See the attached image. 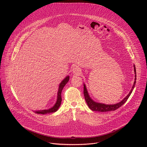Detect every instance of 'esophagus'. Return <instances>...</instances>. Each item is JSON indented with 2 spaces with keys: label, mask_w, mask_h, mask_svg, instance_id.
<instances>
[{
  "label": "esophagus",
  "mask_w": 147,
  "mask_h": 147,
  "mask_svg": "<svg viewBox=\"0 0 147 147\" xmlns=\"http://www.w3.org/2000/svg\"><path fill=\"white\" fill-rule=\"evenodd\" d=\"M72 71L75 74H80L81 73L80 69L77 66H74L72 69Z\"/></svg>",
  "instance_id": "34e87169"
}]
</instances>
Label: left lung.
<instances>
[{
	"label": "left lung",
	"instance_id": "8db88e82",
	"mask_svg": "<svg viewBox=\"0 0 147 147\" xmlns=\"http://www.w3.org/2000/svg\"><path fill=\"white\" fill-rule=\"evenodd\" d=\"M134 71H135V82L134 83V85L132 86V89L131 90V91L129 92V94L120 102L116 104H102V103H100V102H97L94 101V100H93V99L90 97L86 86L85 85V84H84V97H85V101L88 104V106L89 107V108L93 111H97V112H109V111H115L116 109H117L118 108H119L120 107H121L128 99V98L129 97L130 95L131 94L135 84H136V67H135V65H134Z\"/></svg>",
	"mask_w": 147,
	"mask_h": 147
}]
</instances>
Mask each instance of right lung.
Segmentation results:
<instances>
[{"mask_svg":"<svg viewBox=\"0 0 147 147\" xmlns=\"http://www.w3.org/2000/svg\"><path fill=\"white\" fill-rule=\"evenodd\" d=\"M69 80V76H66L60 83L58 90V93H57V98L55 104L54 105L47 109H43V110H40V111H34L35 113L37 114H42V115H45V114H49V113H54L55 112L57 111L59 107L61 106V102H62V97H61V92L63 88V87L65 86V85L68 82Z\"/></svg>","mask_w":147,"mask_h":147,"instance_id":"1","label":"right lung"}]
</instances>
